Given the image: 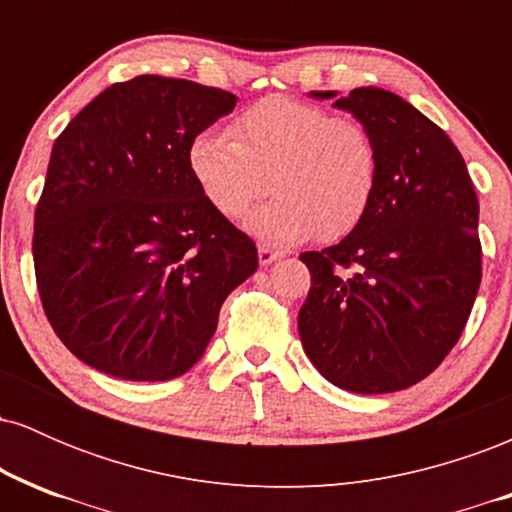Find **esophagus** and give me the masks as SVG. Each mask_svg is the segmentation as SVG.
I'll return each mask as SVG.
<instances>
[{
	"mask_svg": "<svg viewBox=\"0 0 512 512\" xmlns=\"http://www.w3.org/2000/svg\"><path fill=\"white\" fill-rule=\"evenodd\" d=\"M257 257H260L262 267H267V264H272L274 260H279L281 252L267 248V245H260V248H257Z\"/></svg>",
	"mask_w": 512,
	"mask_h": 512,
	"instance_id": "esophagus-1",
	"label": "esophagus"
}]
</instances>
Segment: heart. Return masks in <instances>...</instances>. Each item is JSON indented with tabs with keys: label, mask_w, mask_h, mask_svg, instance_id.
Wrapping results in <instances>:
<instances>
[{
	"label": "heart",
	"mask_w": 512,
	"mask_h": 512,
	"mask_svg": "<svg viewBox=\"0 0 512 512\" xmlns=\"http://www.w3.org/2000/svg\"><path fill=\"white\" fill-rule=\"evenodd\" d=\"M199 195L223 219H238L267 190L274 199L245 219L262 243L291 245L351 233L373 204L380 156L361 122L322 105L267 96L233 120L231 132L202 127L187 144Z\"/></svg>",
	"instance_id": "obj_1"
}]
</instances>
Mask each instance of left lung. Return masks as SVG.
<instances>
[{
    "label": "left lung",
    "instance_id": "left-lung-1",
    "mask_svg": "<svg viewBox=\"0 0 512 512\" xmlns=\"http://www.w3.org/2000/svg\"><path fill=\"white\" fill-rule=\"evenodd\" d=\"M346 110L378 146L373 204L354 231L303 252L310 293L298 334L342 390L385 395L440 366L481 284L479 199L464 158L436 122L385 88L313 91Z\"/></svg>",
    "mask_w": 512,
    "mask_h": 512
}]
</instances>
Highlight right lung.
<instances>
[{
    "label": "right lung",
    "instance_id": "obj_1",
    "mask_svg": "<svg viewBox=\"0 0 512 512\" xmlns=\"http://www.w3.org/2000/svg\"><path fill=\"white\" fill-rule=\"evenodd\" d=\"M233 93L142 74L105 88L55 139L35 207L33 262L52 330L120 380H173L202 358L255 243L199 195L192 134Z\"/></svg>",
    "mask_w": 512,
    "mask_h": 512
}]
</instances>
